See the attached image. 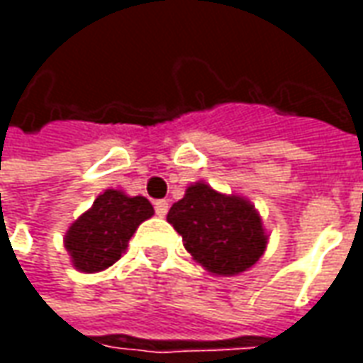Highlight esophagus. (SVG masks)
Instances as JSON below:
<instances>
[{
  "mask_svg": "<svg viewBox=\"0 0 363 363\" xmlns=\"http://www.w3.org/2000/svg\"><path fill=\"white\" fill-rule=\"evenodd\" d=\"M167 210H169V202H167V200H157V202H155V213H157L159 218H163L167 213Z\"/></svg>",
  "mask_w": 363,
  "mask_h": 363,
  "instance_id": "34e87169",
  "label": "esophagus"
}]
</instances>
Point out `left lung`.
Returning a JSON list of instances; mask_svg holds the SVG:
<instances>
[{"instance_id":"8db88e82","label":"left lung","mask_w":363,"mask_h":363,"mask_svg":"<svg viewBox=\"0 0 363 363\" xmlns=\"http://www.w3.org/2000/svg\"><path fill=\"white\" fill-rule=\"evenodd\" d=\"M167 221L181 233L194 260L213 274L243 272L267 249L268 237L255 206L220 194L206 182L189 186L184 198L171 206Z\"/></svg>"}]
</instances>
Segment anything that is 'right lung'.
<instances>
[{
    "mask_svg": "<svg viewBox=\"0 0 363 363\" xmlns=\"http://www.w3.org/2000/svg\"><path fill=\"white\" fill-rule=\"evenodd\" d=\"M153 216V206L143 196H126L120 190H106L96 198L66 235L72 262L82 272H99L112 267L126 251L138 225Z\"/></svg>",
    "mask_w": 363,
    "mask_h": 363,
    "instance_id": "right-lung-1",
    "label": "right lung"
}]
</instances>
